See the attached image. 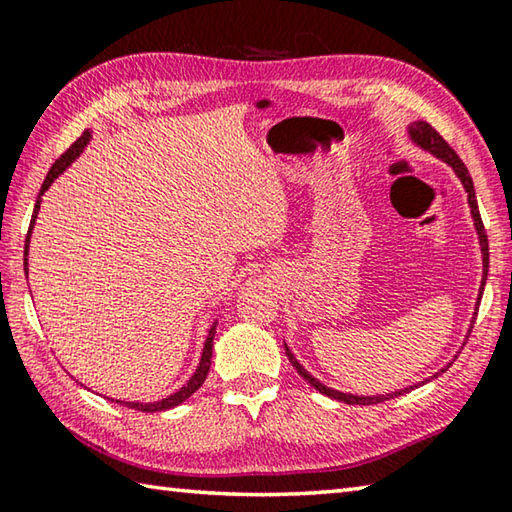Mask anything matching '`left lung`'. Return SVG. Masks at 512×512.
<instances>
[{
  "label": "left lung",
  "instance_id": "1",
  "mask_svg": "<svg viewBox=\"0 0 512 512\" xmlns=\"http://www.w3.org/2000/svg\"><path fill=\"white\" fill-rule=\"evenodd\" d=\"M406 133H409V140H411V144H415V146H418V149H422V151L431 153L433 158H438V160H443L445 164H449V167L454 169L456 178L461 180V185H463L465 194H467V205H470L472 223H474L476 237H479L481 262H483L479 298H476V307H474V314H472V325H474L476 311H479V302H481V296H483L485 280H488V262H490V253H488V235H485V230H483V221H481V214H479V205H476V194H474V183H472V178H470V171H467V167H465V164L461 162V158H458V155L454 153L452 146H449V144L443 140V137H440V135L436 133V128L429 126L427 121H411L409 128H406ZM472 325H470V329H472ZM470 329H467V334H470ZM284 350H287V357H289V361H291V366L298 370V375H300L302 379H305V381H309V384L314 386L318 393H323V395H327V397H332V400H336V402H345V404H363V406H368V404H379V402L393 400V397H400V395H404V393H409V391H413V388L424 386V384H427V381L436 379L438 375H443V372H445L449 366H452V361H449L447 366H443V368H440L438 372H433V375H431L429 379H422L420 384H413V386L400 388V391L384 393V395H354V393L336 391V388H332V386H325L323 381L316 379V377L311 375V372H309L305 366H302V363L296 359V354L291 352V348H289L287 343H284ZM456 357H458V354H456ZM456 357H454V359H456Z\"/></svg>",
  "mask_w": 512,
  "mask_h": 512
}]
</instances>
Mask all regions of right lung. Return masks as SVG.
<instances>
[{"label": "right lung", "mask_w": 512, "mask_h": 512, "mask_svg": "<svg viewBox=\"0 0 512 512\" xmlns=\"http://www.w3.org/2000/svg\"><path fill=\"white\" fill-rule=\"evenodd\" d=\"M92 140V131L88 128V131H83V135L76 140L69 149L60 155V158L54 162V167L49 169L45 183H42L40 187V194H38V201H36V207H33V216H31V225H29V235H27V244H24V273H27L29 277V244H31V232H33V225H36V219H38V212H40V203H42V196H45L47 189L54 185V180L63 173L69 164H72L79 155L85 151V146L90 144ZM214 332H216V318L212 320L210 329H207V336H205V343H203V352H201V359H198V366L196 370L192 372V377H189L183 386L178 388L176 393H171L167 397H162V400L158 402H126V400H112L110 402H117L121 406H128V409H135V411H142V413H160V411H169L173 409V406H180L183 402H187L189 397H192L198 388L203 386V381L207 377V372H210V366H212V343H214Z\"/></svg>", "instance_id": "1"}]
</instances>
